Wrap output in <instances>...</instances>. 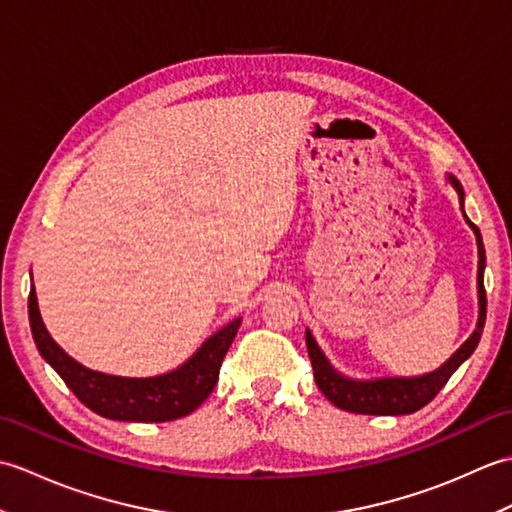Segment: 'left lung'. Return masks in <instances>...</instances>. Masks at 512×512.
Listing matches in <instances>:
<instances>
[{
	"mask_svg": "<svg viewBox=\"0 0 512 512\" xmlns=\"http://www.w3.org/2000/svg\"><path fill=\"white\" fill-rule=\"evenodd\" d=\"M447 182L458 193L460 209L466 224L471 226L477 242V323L473 334L466 339L458 350H455L449 361H444L438 369H433L429 374L422 376H385V378H372V380H358L350 378L341 372H336L328 356L323 354L317 339L312 332L306 330V345L308 354L314 369V380H317L323 396L328 398L334 407L352 411V413H367V416H405V413H413L422 409L427 402L436 398L438 391L447 385V380L453 376L466 358H469L477 343L482 339L484 321H486V290H484V268H486V253L484 242L477 228L464 213V189L458 182V178L447 173Z\"/></svg>",
	"mask_w": 512,
	"mask_h": 512,
	"instance_id": "obj_1",
	"label": "left lung"
}]
</instances>
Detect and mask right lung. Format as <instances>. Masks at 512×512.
<instances>
[{
	"mask_svg": "<svg viewBox=\"0 0 512 512\" xmlns=\"http://www.w3.org/2000/svg\"><path fill=\"white\" fill-rule=\"evenodd\" d=\"M28 319L43 361L63 378L72 394L99 416L121 422H169L198 409L213 391L220 365L242 325V317L226 323L198 347L189 361L167 374L129 378L94 372L74 361L43 325L35 286L28 297Z\"/></svg>",
	"mask_w": 512,
	"mask_h": 512,
	"instance_id": "obj_1",
	"label": "right lung"
}]
</instances>
